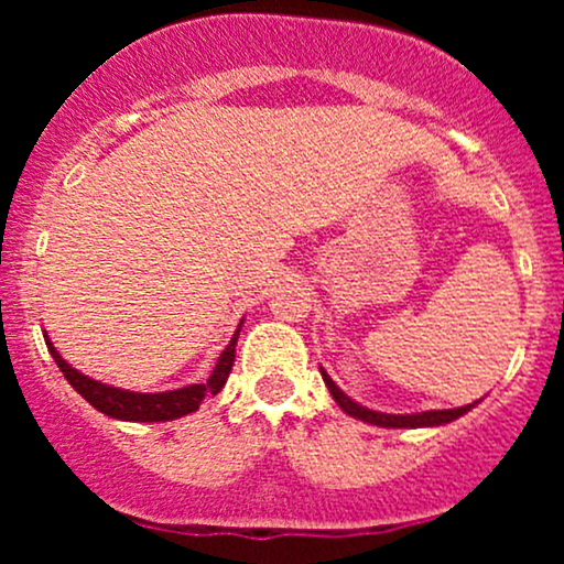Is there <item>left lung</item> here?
<instances>
[{
    "label": "left lung",
    "mask_w": 564,
    "mask_h": 564,
    "mask_svg": "<svg viewBox=\"0 0 564 564\" xmlns=\"http://www.w3.org/2000/svg\"><path fill=\"white\" fill-rule=\"evenodd\" d=\"M321 377L326 381L328 392H332V398L336 400V405L341 408V411L347 413V416L358 419V422H366V424H373V426H387V430H422V426H443V424H451L456 422L458 416H464V413L471 411L480 400H475V403L469 405H462V408H445V411H422V413H381V411H371V408L355 403L352 398H349L347 392L339 390V384L328 377L326 368L321 366Z\"/></svg>",
    "instance_id": "obj_1"
}]
</instances>
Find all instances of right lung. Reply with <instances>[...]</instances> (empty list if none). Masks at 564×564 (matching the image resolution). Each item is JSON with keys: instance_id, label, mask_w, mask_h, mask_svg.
<instances>
[{"instance_id": "obj_1", "label": "right lung", "mask_w": 564, "mask_h": 564, "mask_svg": "<svg viewBox=\"0 0 564 564\" xmlns=\"http://www.w3.org/2000/svg\"><path fill=\"white\" fill-rule=\"evenodd\" d=\"M243 321L238 323V328L232 332L228 347L219 352L215 368H212L209 379L200 381V384H187L180 387V390H166V392H132L121 390V387L102 384V381L84 377L82 371H76L68 360H63V355L57 352L50 336L44 334V341H47L50 355L63 371V377L76 392L87 400L89 405L97 408L106 416L119 419V422H174V419H183L187 413L198 411V405L204 403L206 398L217 394L228 381L232 364H236V341L238 334H241Z\"/></svg>"}]
</instances>
